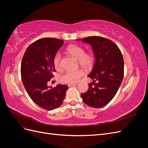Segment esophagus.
Wrapping results in <instances>:
<instances>
[{"mask_svg":"<svg viewBox=\"0 0 148 148\" xmlns=\"http://www.w3.org/2000/svg\"><path fill=\"white\" fill-rule=\"evenodd\" d=\"M75 86H77V84H68V86L69 87Z\"/></svg>","mask_w":148,"mask_h":148,"instance_id":"esophagus-1","label":"esophagus"}]
</instances>
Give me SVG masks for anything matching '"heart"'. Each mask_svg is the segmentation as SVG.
Here are the masks:
<instances>
[{
	"mask_svg": "<svg viewBox=\"0 0 148 148\" xmlns=\"http://www.w3.org/2000/svg\"><path fill=\"white\" fill-rule=\"evenodd\" d=\"M67 52L78 60L79 65L85 69H89L94 62V57L90 53H85L84 49L76 45L70 46L67 48ZM61 55L60 52H57L53 57V64L56 69L59 70L61 67ZM84 75L82 70H66L62 73L60 79L62 82L66 84H75L78 83Z\"/></svg>",
	"mask_w": 148,
	"mask_h": 148,
	"instance_id": "heart-1",
	"label": "heart"
}]
</instances>
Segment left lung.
Wrapping results in <instances>:
<instances>
[{"label":"left lung","instance_id":"1","mask_svg":"<svg viewBox=\"0 0 148 148\" xmlns=\"http://www.w3.org/2000/svg\"><path fill=\"white\" fill-rule=\"evenodd\" d=\"M91 46L95 62L88 77L93 82L88 90L81 95L86 105L101 108L107 105L115 96L122 82L124 61L120 49L111 40L101 36L81 39Z\"/></svg>","mask_w":148,"mask_h":148}]
</instances>
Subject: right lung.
<instances>
[{
	"label": "right lung",
	"instance_id": "right-lung-1",
	"mask_svg": "<svg viewBox=\"0 0 148 148\" xmlns=\"http://www.w3.org/2000/svg\"><path fill=\"white\" fill-rule=\"evenodd\" d=\"M64 40L44 38L33 42L26 49L21 65V77L26 92L33 101L41 108L52 110L60 107L68 86L57 84L47 86L56 71L53 57Z\"/></svg>",
	"mask_w": 148,
	"mask_h": 148
}]
</instances>
